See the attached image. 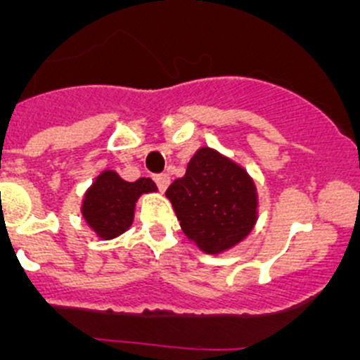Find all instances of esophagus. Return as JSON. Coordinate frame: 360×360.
Returning <instances> with one entry per match:
<instances>
[{
	"mask_svg": "<svg viewBox=\"0 0 360 360\" xmlns=\"http://www.w3.org/2000/svg\"><path fill=\"white\" fill-rule=\"evenodd\" d=\"M155 183H157L160 191H165L170 186V177L167 174H160V176L155 177Z\"/></svg>",
	"mask_w": 360,
	"mask_h": 360,
	"instance_id": "esophagus-1",
	"label": "esophagus"
}]
</instances>
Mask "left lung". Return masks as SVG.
Returning <instances> with one entry per match:
<instances>
[{"instance_id": "8db88e82", "label": "left lung", "mask_w": 360, "mask_h": 360, "mask_svg": "<svg viewBox=\"0 0 360 360\" xmlns=\"http://www.w3.org/2000/svg\"><path fill=\"white\" fill-rule=\"evenodd\" d=\"M165 197L188 240L214 256L244 242L259 217L257 188L250 174L209 146L198 148L186 174L170 184Z\"/></svg>"}]
</instances>
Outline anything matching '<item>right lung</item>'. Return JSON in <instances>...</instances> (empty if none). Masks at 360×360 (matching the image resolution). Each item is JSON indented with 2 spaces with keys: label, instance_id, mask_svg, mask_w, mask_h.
I'll list each match as a JSON object with an SVG mask.
<instances>
[{
  "label": "right lung",
  "instance_id": "add662e5",
  "mask_svg": "<svg viewBox=\"0 0 360 360\" xmlns=\"http://www.w3.org/2000/svg\"><path fill=\"white\" fill-rule=\"evenodd\" d=\"M157 191V184L150 177L129 183L115 170L104 169L83 193L79 210L97 238L112 240L132 226L137 200Z\"/></svg>",
  "mask_w": 360,
  "mask_h": 360
}]
</instances>
